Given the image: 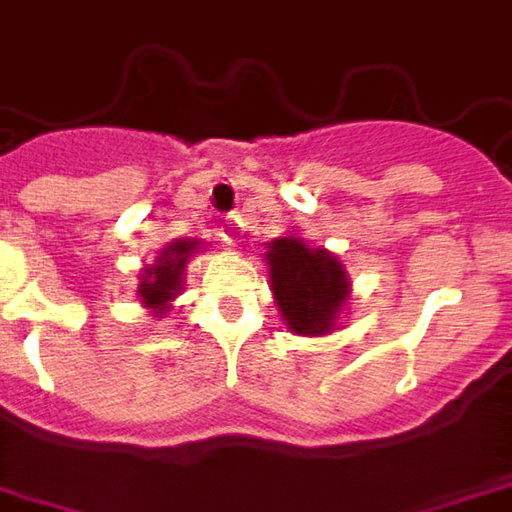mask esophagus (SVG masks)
Listing matches in <instances>:
<instances>
[{"mask_svg":"<svg viewBox=\"0 0 512 512\" xmlns=\"http://www.w3.org/2000/svg\"><path fill=\"white\" fill-rule=\"evenodd\" d=\"M221 241H227L229 246L241 241V218H238V215H229L227 221H224V227H221Z\"/></svg>","mask_w":512,"mask_h":512,"instance_id":"esophagus-1","label":"esophagus"}]
</instances>
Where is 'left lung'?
<instances>
[{
  "mask_svg": "<svg viewBox=\"0 0 512 512\" xmlns=\"http://www.w3.org/2000/svg\"><path fill=\"white\" fill-rule=\"evenodd\" d=\"M269 277L277 308L288 330L300 336H325L336 328L350 280L339 257L311 249L297 235L269 243Z\"/></svg>",
  "mask_w": 512,
  "mask_h": 512,
  "instance_id": "left-lung-1",
  "label": "left lung"
}]
</instances>
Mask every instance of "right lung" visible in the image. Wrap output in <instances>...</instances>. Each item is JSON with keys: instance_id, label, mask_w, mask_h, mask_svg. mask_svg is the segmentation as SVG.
<instances>
[{"instance_id": "1", "label": "right lung", "mask_w": 512, "mask_h": 512, "mask_svg": "<svg viewBox=\"0 0 512 512\" xmlns=\"http://www.w3.org/2000/svg\"><path fill=\"white\" fill-rule=\"evenodd\" d=\"M198 249V241H179L168 243L159 257H156L154 266H148L142 274V283H139L137 294L145 308H151L156 316H162L170 308V302L182 294V280L184 269H187V260L193 257Z\"/></svg>"}]
</instances>
